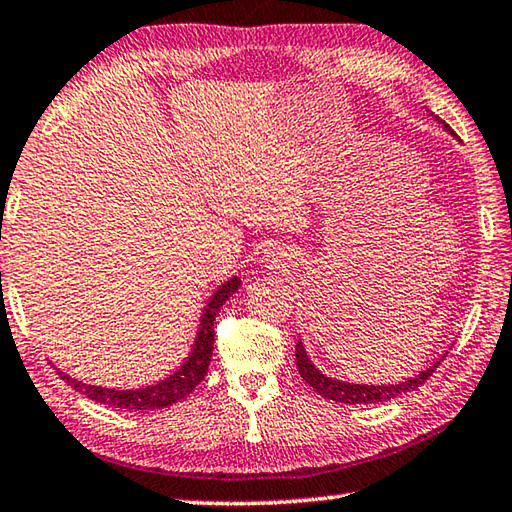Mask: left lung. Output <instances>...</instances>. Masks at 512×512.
Segmentation results:
<instances>
[{
    "label": "left lung",
    "mask_w": 512,
    "mask_h": 512,
    "mask_svg": "<svg viewBox=\"0 0 512 512\" xmlns=\"http://www.w3.org/2000/svg\"><path fill=\"white\" fill-rule=\"evenodd\" d=\"M438 121V116H434ZM443 123V121H438ZM443 128L456 137V134L450 130V125L443 123ZM445 357V355H443ZM443 360L434 362L429 369L420 371L414 378H407L405 382H396V384H353V382H342V380H335V378H328V375L321 373L312 360L306 353V348H303V342L299 339L297 342V369L301 373V378L306 380L312 389H315L319 396H324L328 400H335V402H344V405H378V402L384 400H391V398H398V396H405L409 391H416L418 387H423V384L429 380V375H432L438 366H441Z\"/></svg>",
    "instance_id": "8db88e82"
}]
</instances>
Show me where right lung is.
I'll list each match as a JSON object with an SVG mask.
<instances>
[{
	"label": "right lung",
	"mask_w": 512,
	"mask_h": 512,
	"mask_svg": "<svg viewBox=\"0 0 512 512\" xmlns=\"http://www.w3.org/2000/svg\"><path fill=\"white\" fill-rule=\"evenodd\" d=\"M240 288V279L233 276L227 283H222L218 290L211 294L209 303H206L202 310V319H200V330H197L195 344L191 348V353L184 360V364L179 369L168 375L166 380H161L157 384H150V387H141V389H105V387H96V384H85L71 375L62 373L58 369V375L65 380L71 389H76L78 393H83L89 400L101 402V405L114 407V409H130V411H150V409H161V407H170L186 398L197 384L204 380L206 371H209V362L213 355V321L218 317L220 308L224 306L233 292H238Z\"/></svg>",
	"instance_id": "add662e5"
}]
</instances>
